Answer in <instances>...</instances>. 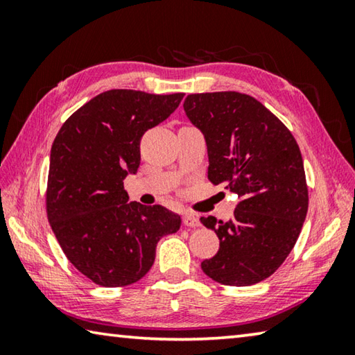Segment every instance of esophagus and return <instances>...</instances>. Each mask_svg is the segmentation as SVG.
Segmentation results:
<instances>
[{
  "mask_svg": "<svg viewBox=\"0 0 355 355\" xmlns=\"http://www.w3.org/2000/svg\"><path fill=\"white\" fill-rule=\"evenodd\" d=\"M183 224L186 227H199L200 225V220H199V218H197L196 214L184 213L183 214Z\"/></svg>",
  "mask_w": 355,
  "mask_h": 355,
  "instance_id": "1",
  "label": "esophagus"
}]
</instances>
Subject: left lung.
<instances>
[{"label":"left lung","mask_w":355,"mask_h":355,"mask_svg":"<svg viewBox=\"0 0 355 355\" xmlns=\"http://www.w3.org/2000/svg\"><path fill=\"white\" fill-rule=\"evenodd\" d=\"M184 112L202 131L208 180L238 194L233 218H200L219 238L202 271L222 285L268 279L296 244L309 209L304 161L284 123L254 97L239 92L191 94Z\"/></svg>","instance_id":"left-lung-1"}]
</instances>
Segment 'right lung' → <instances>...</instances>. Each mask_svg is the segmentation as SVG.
Instances as JSON below:
<instances>
[{"label": "right lung", "mask_w": 355, "mask_h": 355, "mask_svg": "<svg viewBox=\"0 0 355 355\" xmlns=\"http://www.w3.org/2000/svg\"><path fill=\"white\" fill-rule=\"evenodd\" d=\"M184 94L112 89L65 120L50 155L46 214L69 261L94 284L117 288L146 275L156 244L182 219L128 202L123 180L141 164V137L177 110Z\"/></svg>", "instance_id": "add662e5"}]
</instances>
